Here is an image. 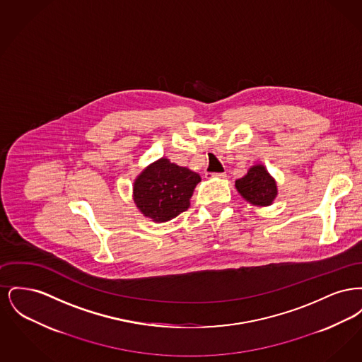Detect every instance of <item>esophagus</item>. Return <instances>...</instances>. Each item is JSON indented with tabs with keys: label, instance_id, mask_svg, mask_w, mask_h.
Here are the masks:
<instances>
[{
	"label": "esophagus",
	"instance_id": "34e87169",
	"mask_svg": "<svg viewBox=\"0 0 362 362\" xmlns=\"http://www.w3.org/2000/svg\"><path fill=\"white\" fill-rule=\"evenodd\" d=\"M214 176H218V177H225V176H226V173H206V177H214Z\"/></svg>",
	"mask_w": 362,
	"mask_h": 362
}]
</instances>
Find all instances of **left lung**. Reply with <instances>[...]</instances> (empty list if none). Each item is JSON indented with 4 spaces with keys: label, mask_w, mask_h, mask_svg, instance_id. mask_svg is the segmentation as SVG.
<instances>
[{
    "label": "left lung",
    "mask_w": 362,
    "mask_h": 362,
    "mask_svg": "<svg viewBox=\"0 0 362 362\" xmlns=\"http://www.w3.org/2000/svg\"><path fill=\"white\" fill-rule=\"evenodd\" d=\"M236 189L245 201L257 206H267L276 197V180L263 165L250 168L244 177L236 180Z\"/></svg>",
    "instance_id": "1"
}]
</instances>
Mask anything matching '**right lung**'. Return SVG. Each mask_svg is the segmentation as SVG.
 I'll use <instances>...</instances> for the list:
<instances>
[{
    "label": "right lung",
    "instance_id": "add662e5",
    "mask_svg": "<svg viewBox=\"0 0 362 362\" xmlns=\"http://www.w3.org/2000/svg\"><path fill=\"white\" fill-rule=\"evenodd\" d=\"M199 182L198 173L160 158L138 176L134 202L145 217L164 223L189 209V198Z\"/></svg>",
    "mask_w": 362,
    "mask_h": 362
}]
</instances>
